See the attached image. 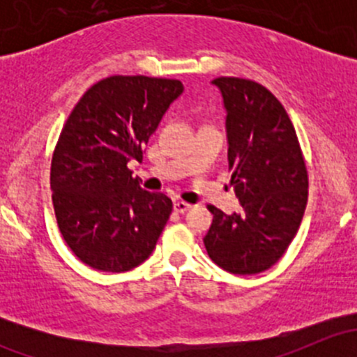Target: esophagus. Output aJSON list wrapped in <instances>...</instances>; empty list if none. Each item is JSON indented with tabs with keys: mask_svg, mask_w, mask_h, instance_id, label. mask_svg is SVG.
I'll return each mask as SVG.
<instances>
[{
	"mask_svg": "<svg viewBox=\"0 0 357 357\" xmlns=\"http://www.w3.org/2000/svg\"><path fill=\"white\" fill-rule=\"evenodd\" d=\"M190 208H192V205L186 204V202H183V200L174 202V211H176V212H179V214H183V212L190 211Z\"/></svg>",
	"mask_w": 357,
	"mask_h": 357,
	"instance_id": "1",
	"label": "esophagus"
}]
</instances>
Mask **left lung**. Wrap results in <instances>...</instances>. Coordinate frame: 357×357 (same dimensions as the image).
<instances>
[{
    "mask_svg": "<svg viewBox=\"0 0 357 357\" xmlns=\"http://www.w3.org/2000/svg\"><path fill=\"white\" fill-rule=\"evenodd\" d=\"M226 110L231 185L242 211L214 214L204 243L219 268L257 275L271 268L294 240L307 205V169L289 114L259 82L218 77Z\"/></svg>",
    "mask_w": 357,
    "mask_h": 357,
    "instance_id": "left-lung-1",
    "label": "left lung"
}]
</instances>
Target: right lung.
<instances>
[{"mask_svg": "<svg viewBox=\"0 0 357 357\" xmlns=\"http://www.w3.org/2000/svg\"><path fill=\"white\" fill-rule=\"evenodd\" d=\"M185 91L176 79L112 75L82 95L60 132L52 160L56 222L84 264L124 273L150 257L172 212L164 193H150L128 164L162 115Z\"/></svg>", "mask_w": 357, "mask_h": 357, "instance_id": "add662e5", "label": "right lung"}]
</instances>
